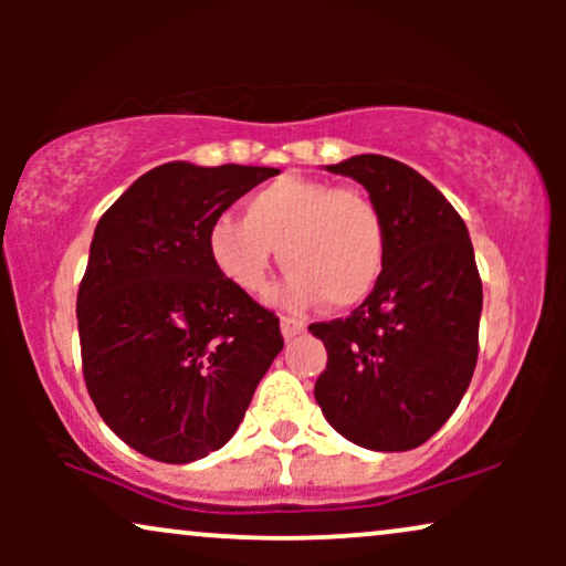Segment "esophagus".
<instances>
[{
	"mask_svg": "<svg viewBox=\"0 0 566 566\" xmlns=\"http://www.w3.org/2000/svg\"><path fill=\"white\" fill-rule=\"evenodd\" d=\"M279 327H282V335L284 340H292L295 335H301L305 329V324L301 319H292V316H282V322H279Z\"/></svg>",
	"mask_w": 566,
	"mask_h": 566,
	"instance_id": "obj_1",
	"label": "esophagus"
}]
</instances>
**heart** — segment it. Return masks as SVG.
<instances>
[{
	"label": "heart",
	"instance_id": "heart-1",
	"mask_svg": "<svg viewBox=\"0 0 566 566\" xmlns=\"http://www.w3.org/2000/svg\"><path fill=\"white\" fill-rule=\"evenodd\" d=\"M290 271L282 301L292 308L322 301L333 308L361 303L386 269V226L356 188L284 175L252 193L242 220L223 216L207 231L220 276L244 295L269 290L271 265Z\"/></svg>",
	"mask_w": 566,
	"mask_h": 566
}]
</instances>
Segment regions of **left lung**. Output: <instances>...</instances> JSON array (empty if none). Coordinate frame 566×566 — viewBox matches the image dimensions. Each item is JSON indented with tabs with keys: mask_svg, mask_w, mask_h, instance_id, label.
Wrapping results in <instances>:
<instances>
[{
	"mask_svg": "<svg viewBox=\"0 0 566 566\" xmlns=\"http://www.w3.org/2000/svg\"><path fill=\"white\" fill-rule=\"evenodd\" d=\"M327 170L367 188L386 226V269L350 316L308 327L327 348L314 396L354 444L415 450L450 420L476 367L482 279L469 229L401 161L359 154Z\"/></svg>",
	"mask_w": 566,
	"mask_h": 566,
	"instance_id": "1",
	"label": "left lung"
}]
</instances>
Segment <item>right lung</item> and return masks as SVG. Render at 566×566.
<instances>
[{
	"label": "right lung",
	"mask_w": 566,
	"mask_h": 566,
	"mask_svg": "<svg viewBox=\"0 0 566 566\" xmlns=\"http://www.w3.org/2000/svg\"><path fill=\"white\" fill-rule=\"evenodd\" d=\"M276 172L167 161L97 220L76 295L84 382L146 458L180 465L220 450L284 346L276 316L207 252L210 226Z\"/></svg>",
	"instance_id": "obj_1"
}]
</instances>
